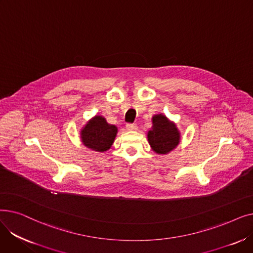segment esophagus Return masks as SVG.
<instances>
[{
	"instance_id": "1",
	"label": "esophagus",
	"mask_w": 253,
	"mask_h": 253,
	"mask_svg": "<svg viewBox=\"0 0 253 253\" xmlns=\"http://www.w3.org/2000/svg\"><path fill=\"white\" fill-rule=\"evenodd\" d=\"M126 128H127V130L134 131V130H137V125L136 124H132V123H128L126 125Z\"/></svg>"
}]
</instances>
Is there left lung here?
<instances>
[{"instance_id":"1","label":"left lung","mask_w":253,"mask_h":253,"mask_svg":"<svg viewBox=\"0 0 253 253\" xmlns=\"http://www.w3.org/2000/svg\"><path fill=\"white\" fill-rule=\"evenodd\" d=\"M148 139L157 154H168L178 144L179 133L176 126L165 116L156 115L153 117V127L149 131Z\"/></svg>"}]
</instances>
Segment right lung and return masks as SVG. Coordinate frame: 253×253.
Returning <instances> with one entry per match:
<instances>
[{
  "instance_id": "add662e5",
  "label": "right lung",
  "mask_w": 253,
  "mask_h": 253,
  "mask_svg": "<svg viewBox=\"0 0 253 253\" xmlns=\"http://www.w3.org/2000/svg\"><path fill=\"white\" fill-rule=\"evenodd\" d=\"M117 131L116 126L108 124L104 118L96 116L84 127L81 136L87 148L97 152H104L111 148Z\"/></svg>"
}]
</instances>
